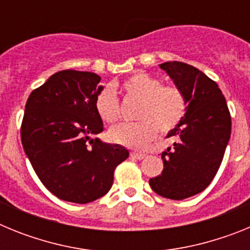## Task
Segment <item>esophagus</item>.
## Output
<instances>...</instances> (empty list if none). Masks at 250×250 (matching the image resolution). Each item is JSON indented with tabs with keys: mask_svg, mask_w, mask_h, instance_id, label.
I'll return each instance as SVG.
<instances>
[{
	"mask_svg": "<svg viewBox=\"0 0 250 250\" xmlns=\"http://www.w3.org/2000/svg\"><path fill=\"white\" fill-rule=\"evenodd\" d=\"M131 158L138 159V160H143V159L146 158V154H145V152H131Z\"/></svg>",
	"mask_w": 250,
	"mask_h": 250,
	"instance_id": "esophagus-1",
	"label": "esophagus"
}]
</instances>
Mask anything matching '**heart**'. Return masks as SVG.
<instances>
[{
  "instance_id": "b5f03b06",
  "label": "heart",
  "mask_w": 250,
  "mask_h": 250,
  "mask_svg": "<svg viewBox=\"0 0 250 250\" xmlns=\"http://www.w3.org/2000/svg\"><path fill=\"white\" fill-rule=\"evenodd\" d=\"M119 91L126 98L139 100L136 124H124L110 130V139L115 144L130 149H145L158 135L171 131L184 118L187 99L175 86H165L146 72H135L124 80ZM95 110L99 118L107 124L120 119V106L114 92L104 89L95 98Z\"/></svg>"
}]
</instances>
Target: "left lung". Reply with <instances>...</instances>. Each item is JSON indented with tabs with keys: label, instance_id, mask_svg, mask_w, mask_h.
Instances as JSON below:
<instances>
[{
	"label": "left lung",
	"instance_id": "1",
	"mask_svg": "<svg viewBox=\"0 0 250 250\" xmlns=\"http://www.w3.org/2000/svg\"><path fill=\"white\" fill-rule=\"evenodd\" d=\"M187 99L184 118L167 132L174 138L161 159L164 170L149 184L159 195L183 200L210 184L222 164L230 139L231 119L224 95L204 72L179 61L161 63Z\"/></svg>",
	"mask_w": 250,
	"mask_h": 250
}]
</instances>
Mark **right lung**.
Segmentation results:
<instances>
[{"mask_svg": "<svg viewBox=\"0 0 250 250\" xmlns=\"http://www.w3.org/2000/svg\"><path fill=\"white\" fill-rule=\"evenodd\" d=\"M94 72L63 70L31 92L21 141L35 173L59 199L86 204L111 189L114 170L129 151L92 135L104 130L95 98L104 90Z\"/></svg>", "mask_w": 250, "mask_h": 250, "instance_id": "add662e5", "label": "right lung"}]
</instances>
